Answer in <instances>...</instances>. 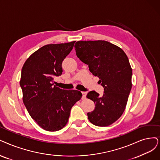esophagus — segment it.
Listing matches in <instances>:
<instances>
[{"label":"esophagus","mask_w":160,"mask_h":160,"mask_svg":"<svg viewBox=\"0 0 160 160\" xmlns=\"http://www.w3.org/2000/svg\"><path fill=\"white\" fill-rule=\"evenodd\" d=\"M82 98H83V99L85 98L87 92H82Z\"/></svg>","instance_id":"1"}]
</instances>
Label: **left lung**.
I'll list each match as a JSON object with an SVG mask.
<instances>
[{"instance_id": "8db88e82", "label": "left lung", "mask_w": 160, "mask_h": 160, "mask_svg": "<svg viewBox=\"0 0 160 160\" xmlns=\"http://www.w3.org/2000/svg\"><path fill=\"white\" fill-rule=\"evenodd\" d=\"M76 55L88 65L93 75L99 78L103 86L102 96L94 91L87 97L95 104L94 110L87 113L92 124L108 126L123 114L132 87V68L124 51L106 41H81L75 44Z\"/></svg>"}]
</instances>
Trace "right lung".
<instances>
[{"mask_svg": "<svg viewBox=\"0 0 160 160\" xmlns=\"http://www.w3.org/2000/svg\"><path fill=\"white\" fill-rule=\"evenodd\" d=\"M75 42L42 47L29 57L22 69L23 104L35 122L48 131L63 128L72 108L82 97L79 91L63 90L53 83L54 77L62 75V62Z\"/></svg>", "mask_w": 160, "mask_h": 160, "instance_id": "obj_1", "label": "right lung"}]
</instances>
